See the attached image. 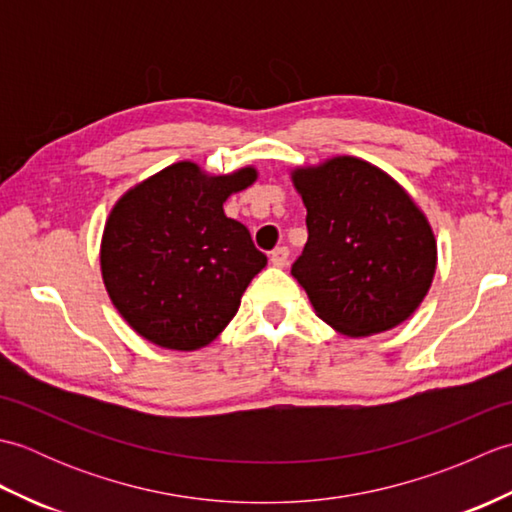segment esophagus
Segmentation results:
<instances>
[{
  "instance_id": "esophagus-1",
  "label": "esophagus",
  "mask_w": 512,
  "mask_h": 512,
  "mask_svg": "<svg viewBox=\"0 0 512 512\" xmlns=\"http://www.w3.org/2000/svg\"><path fill=\"white\" fill-rule=\"evenodd\" d=\"M288 257H290V250L286 246H279L270 253V262H273V266L277 268H284L288 264Z\"/></svg>"
}]
</instances>
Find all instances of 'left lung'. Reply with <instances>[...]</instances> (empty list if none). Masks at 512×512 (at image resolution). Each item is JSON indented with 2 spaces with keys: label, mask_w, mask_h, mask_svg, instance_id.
Listing matches in <instances>:
<instances>
[{
  "label": "left lung",
  "mask_w": 512,
  "mask_h": 512,
  "mask_svg": "<svg viewBox=\"0 0 512 512\" xmlns=\"http://www.w3.org/2000/svg\"><path fill=\"white\" fill-rule=\"evenodd\" d=\"M308 242L292 264L314 312L336 332L372 336L407 321L427 297L438 246L400 184L369 162L336 156L297 167Z\"/></svg>",
  "instance_id": "8db88e82"
}]
</instances>
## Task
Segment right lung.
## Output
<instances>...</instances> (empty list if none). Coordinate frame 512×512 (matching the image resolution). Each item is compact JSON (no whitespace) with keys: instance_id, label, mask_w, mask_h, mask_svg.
<instances>
[{"instance_id":"add662e5","label":"right lung","mask_w":512,"mask_h":512,"mask_svg":"<svg viewBox=\"0 0 512 512\" xmlns=\"http://www.w3.org/2000/svg\"><path fill=\"white\" fill-rule=\"evenodd\" d=\"M255 180V167L209 176L182 160L114 204L101 242L103 284L143 339L200 350L235 317L266 255L242 222L224 215V202Z\"/></svg>"}]
</instances>
